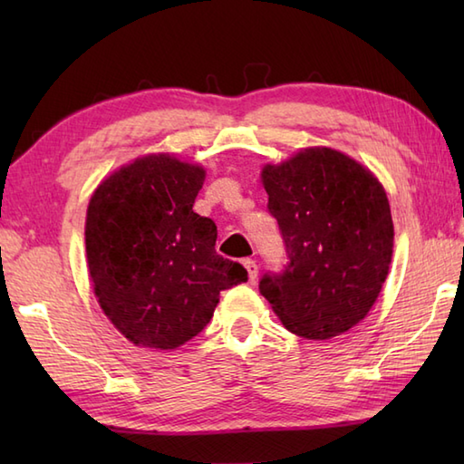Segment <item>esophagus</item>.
<instances>
[{
    "label": "esophagus",
    "mask_w": 464,
    "mask_h": 464,
    "mask_svg": "<svg viewBox=\"0 0 464 464\" xmlns=\"http://www.w3.org/2000/svg\"><path fill=\"white\" fill-rule=\"evenodd\" d=\"M243 267L247 269L249 281H255V279H257V263H255L253 259H243Z\"/></svg>",
    "instance_id": "34e87169"
}]
</instances>
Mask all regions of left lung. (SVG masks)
<instances>
[{"label":"left lung","instance_id":"obj_1","mask_svg":"<svg viewBox=\"0 0 464 464\" xmlns=\"http://www.w3.org/2000/svg\"><path fill=\"white\" fill-rule=\"evenodd\" d=\"M261 183L291 259L283 275H265L261 295L303 339L347 333L367 317L389 275L395 227L382 183L333 147L263 165Z\"/></svg>","mask_w":464,"mask_h":464}]
</instances>
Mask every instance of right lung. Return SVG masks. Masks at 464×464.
<instances>
[{
  "mask_svg": "<svg viewBox=\"0 0 464 464\" xmlns=\"http://www.w3.org/2000/svg\"><path fill=\"white\" fill-rule=\"evenodd\" d=\"M199 163L147 153L97 185L85 257L105 317L135 347L173 351L213 317L219 293L247 281L215 251L217 227L193 211Z\"/></svg>",
  "mask_w": 464,
  "mask_h": 464,
  "instance_id": "right-lung-1",
  "label": "right lung"
}]
</instances>
